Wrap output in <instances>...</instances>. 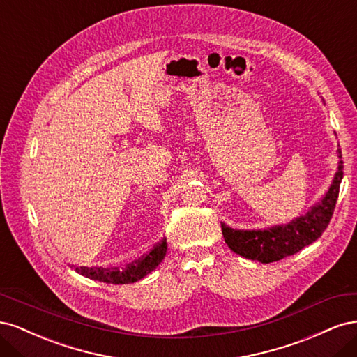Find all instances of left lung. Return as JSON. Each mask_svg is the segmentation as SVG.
I'll use <instances>...</instances> for the list:
<instances>
[{"label": "left lung", "instance_id": "8db88e82", "mask_svg": "<svg viewBox=\"0 0 357 357\" xmlns=\"http://www.w3.org/2000/svg\"><path fill=\"white\" fill-rule=\"evenodd\" d=\"M338 153L341 158V149ZM341 180L342 160H340L338 171L326 197L305 215L286 226H275L266 231H236L222 223L225 243L229 245L232 252L262 264L277 262L280 259L298 253L304 247L314 243L328 228L338 199Z\"/></svg>", "mask_w": 357, "mask_h": 357}]
</instances>
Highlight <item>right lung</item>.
Wrapping results in <instances>:
<instances>
[{"label":"right lung","instance_id":"right-lung-1","mask_svg":"<svg viewBox=\"0 0 357 357\" xmlns=\"http://www.w3.org/2000/svg\"><path fill=\"white\" fill-rule=\"evenodd\" d=\"M167 255V238L162 240L160 243H156L152 250L146 253L143 257H139L138 261L126 265L125 268H75V271L79 274L88 277L91 280H96V282L110 283V284H128L134 283L146 277L149 273H152L153 269L162 262V259Z\"/></svg>","mask_w":357,"mask_h":357}]
</instances>
